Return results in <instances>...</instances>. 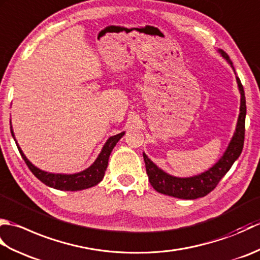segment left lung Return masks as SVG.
Returning <instances> with one entry per match:
<instances>
[{
	"mask_svg": "<svg viewBox=\"0 0 260 260\" xmlns=\"http://www.w3.org/2000/svg\"><path fill=\"white\" fill-rule=\"evenodd\" d=\"M218 51L223 59L227 60V62L233 67L235 71L233 61L230 60L228 54L221 50V49H219ZM236 80L237 84H238V89L241 96L240 113L238 121H237L236 132L229 143L227 150L223 153V155L220 157L219 161L212 168H210L206 172L194 176H190V178H178V176H173L164 172L162 169H159L157 165L154 164L147 157L145 153H143L146 173L148 175V181H150L152 186L157 192L170 197L185 199V200H194V199L202 198L207 196L208 193L211 192L217 186L219 181L223 178L225 173L233 167L236 159L240 156L245 141L246 98L244 87H242L241 81L237 76Z\"/></svg>",
	"mask_w": 260,
	"mask_h": 260,
	"instance_id": "left-lung-1",
	"label": "left lung"
}]
</instances>
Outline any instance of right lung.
I'll return each mask as SVG.
<instances>
[{
    "mask_svg": "<svg viewBox=\"0 0 260 260\" xmlns=\"http://www.w3.org/2000/svg\"><path fill=\"white\" fill-rule=\"evenodd\" d=\"M11 134H12L13 139L15 141V144L18 146V150L21 154L22 158L24 159L27 168L30 169L31 172L35 174L37 178L40 180L42 183L46 185L53 187V189L61 190V191H79L85 190L88 187H91L93 185H97L101 182L105 175V171L107 169L108 165V158L110 153H112L113 148L117 144V142L124 136L125 132L114 135L109 137L107 142L105 143V145L102 148V152L99 153L96 161L93 162L89 168L81 171L79 173L75 174H60V173H49L46 171H42L35 167L29 159L26 158L24 153L22 152L21 147L19 146L18 142L15 140V136L12 129V125H11Z\"/></svg>",
    "mask_w": 260,
    "mask_h": 260,
    "instance_id": "add662e5",
    "label": "right lung"
}]
</instances>
